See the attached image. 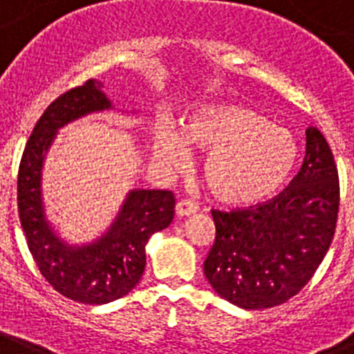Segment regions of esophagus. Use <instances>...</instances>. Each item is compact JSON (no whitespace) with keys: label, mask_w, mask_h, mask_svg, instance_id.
Instances as JSON below:
<instances>
[{"label":"esophagus","mask_w":354,"mask_h":354,"mask_svg":"<svg viewBox=\"0 0 354 354\" xmlns=\"http://www.w3.org/2000/svg\"><path fill=\"white\" fill-rule=\"evenodd\" d=\"M198 210L196 203H192L191 200H180L176 203V214L178 216H191Z\"/></svg>","instance_id":"1"}]
</instances>
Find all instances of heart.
Returning a JSON list of instances; mask_svg holds the SVG:
<instances>
[{
  "label": "heart",
  "instance_id": "obj_1",
  "mask_svg": "<svg viewBox=\"0 0 354 354\" xmlns=\"http://www.w3.org/2000/svg\"><path fill=\"white\" fill-rule=\"evenodd\" d=\"M187 144L203 151L207 187L223 203L254 205L268 200L290 176L297 145L290 131L241 104H218L196 111L183 126ZM154 151L171 167H182L187 147L169 126L154 131Z\"/></svg>",
  "mask_w": 354,
  "mask_h": 354
}]
</instances>
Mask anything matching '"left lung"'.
Segmentation results:
<instances>
[{
    "instance_id": "8db88e82",
    "label": "left lung",
    "mask_w": 354,
    "mask_h": 354,
    "mask_svg": "<svg viewBox=\"0 0 354 354\" xmlns=\"http://www.w3.org/2000/svg\"><path fill=\"white\" fill-rule=\"evenodd\" d=\"M340 183L319 127L306 129V154L290 185L245 209L214 210L216 239L203 270L221 299L245 310L290 301L308 284L337 228Z\"/></svg>"
}]
</instances>
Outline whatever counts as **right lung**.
Masks as SVG:
<instances>
[{
    "mask_svg": "<svg viewBox=\"0 0 354 354\" xmlns=\"http://www.w3.org/2000/svg\"><path fill=\"white\" fill-rule=\"evenodd\" d=\"M111 108L95 79L64 91L44 109L26 142L17 172V209L26 245L55 292L82 304H106L131 292L145 268L149 237L171 225V191H131L109 232L93 245L71 248L44 219L41 167L59 127L86 113Z\"/></svg>",
    "mask_w": 354,
    "mask_h": 354,
    "instance_id": "1",
    "label": "right lung"
}]
</instances>
